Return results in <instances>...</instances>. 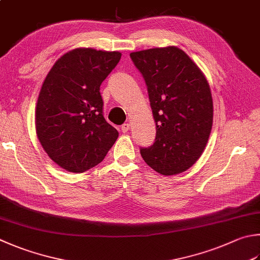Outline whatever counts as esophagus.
I'll return each instance as SVG.
<instances>
[{
	"label": "esophagus",
	"mask_w": 260,
	"mask_h": 260,
	"mask_svg": "<svg viewBox=\"0 0 260 260\" xmlns=\"http://www.w3.org/2000/svg\"><path fill=\"white\" fill-rule=\"evenodd\" d=\"M129 129H130V124L129 123H124V124H122V126H121L122 132H126Z\"/></svg>",
	"instance_id": "1"
}]
</instances>
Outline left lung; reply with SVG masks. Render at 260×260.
<instances>
[{
  "label": "left lung",
  "mask_w": 260,
  "mask_h": 260,
  "mask_svg": "<svg viewBox=\"0 0 260 260\" xmlns=\"http://www.w3.org/2000/svg\"><path fill=\"white\" fill-rule=\"evenodd\" d=\"M130 57L143 75L156 122L154 144L140 148L156 172L173 175L203 154L213 125L212 92L204 73L182 50L156 47Z\"/></svg>",
  "instance_id": "8db88e82"
}]
</instances>
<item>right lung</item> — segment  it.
<instances>
[{"instance_id":"right-lung-1","label":"right lung","mask_w":260,"mask_h":260,"mask_svg":"<svg viewBox=\"0 0 260 260\" xmlns=\"http://www.w3.org/2000/svg\"><path fill=\"white\" fill-rule=\"evenodd\" d=\"M120 58V52L76 48L58 58L44 80L37 137L51 159L69 172L100 164L119 137L103 114L100 88Z\"/></svg>"}]
</instances>
